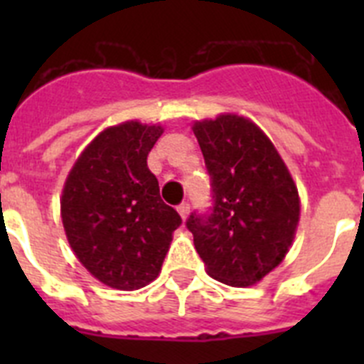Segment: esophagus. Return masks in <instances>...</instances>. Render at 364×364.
Listing matches in <instances>:
<instances>
[{
	"mask_svg": "<svg viewBox=\"0 0 364 364\" xmlns=\"http://www.w3.org/2000/svg\"><path fill=\"white\" fill-rule=\"evenodd\" d=\"M176 210H178L182 220H186V218H188V215H189V204H188V202H182V204H180Z\"/></svg>",
	"mask_w": 364,
	"mask_h": 364,
	"instance_id": "1",
	"label": "esophagus"
}]
</instances>
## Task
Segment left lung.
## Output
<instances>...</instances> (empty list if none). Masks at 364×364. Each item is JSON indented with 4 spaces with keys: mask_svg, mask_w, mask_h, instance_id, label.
Wrapping results in <instances>:
<instances>
[{
    "mask_svg": "<svg viewBox=\"0 0 364 364\" xmlns=\"http://www.w3.org/2000/svg\"><path fill=\"white\" fill-rule=\"evenodd\" d=\"M213 186V213L188 230L205 272L233 288L253 286L290 252L301 218L291 173L250 118L222 112L193 124Z\"/></svg>",
    "mask_w": 364,
    "mask_h": 364,
    "instance_id": "1",
    "label": "left lung"
}]
</instances>
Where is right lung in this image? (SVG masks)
Here are the masks:
<instances>
[{"instance_id":"add662e5","label":"right lung","mask_w":364,"mask_h":364,"mask_svg":"<svg viewBox=\"0 0 364 364\" xmlns=\"http://www.w3.org/2000/svg\"><path fill=\"white\" fill-rule=\"evenodd\" d=\"M164 127L111 125L80 153L60 197L70 250L92 277L133 291L159 277L180 215L160 198L147 154Z\"/></svg>"}]
</instances>
